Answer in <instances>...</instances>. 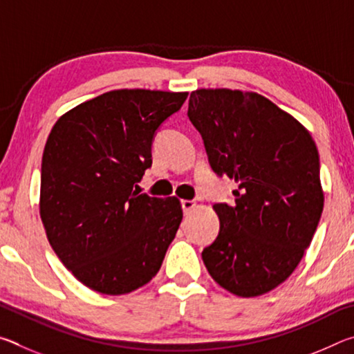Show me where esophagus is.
<instances>
[{"label":"esophagus","mask_w":354,"mask_h":354,"mask_svg":"<svg viewBox=\"0 0 354 354\" xmlns=\"http://www.w3.org/2000/svg\"><path fill=\"white\" fill-rule=\"evenodd\" d=\"M181 207H183L184 214H187V212L192 211V209L195 207V201H192V200H183V201H181Z\"/></svg>","instance_id":"34e87169"}]
</instances>
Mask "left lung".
Returning <instances> with one entry per match:
<instances>
[{"instance_id": "1", "label": "left lung", "mask_w": 354, "mask_h": 354, "mask_svg": "<svg viewBox=\"0 0 354 354\" xmlns=\"http://www.w3.org/2000/svg\"><path fill=\"white\" fill-rule=\"evenodd\" d=\"M187 115L211 169L239 184L234 203L214 205L220 231L201 253L207 272L239 297L270 292L295 270L322 217L313 137L259 93L201 88Z\"/></svg>"}]
</instances>
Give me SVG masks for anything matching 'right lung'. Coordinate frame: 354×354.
Masks as SVG:
<instances>
[{"label":"right lung","mask_w":354,"mask_h":354,"mask_svg":"<svg viewBox=\"0 0 354 354\" xmlns=\"http://www.w3.org/2000/svg\"><path fill=\"white\" fill-rule=\"evenodd\" d=\"M187 92L112 91L57 120L40 171V217L59 259L88 289L123 295L151 281L176 236L175 196L139 194L158 129Z\"/></svg>","instance_id":"add662e5"}]
</instances>
